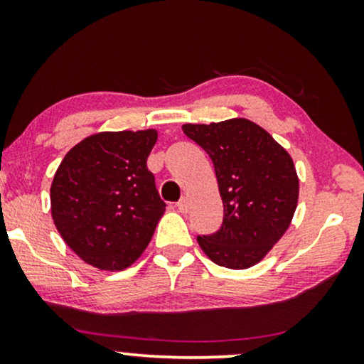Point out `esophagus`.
I'll return each instance as SVG.
<instances>
[{
  "label": "esophagus",
  "mask_w": 364,
  "mask_h": 364,
  "mask_svg": "<svg viewBox=\"0 0 364 364\" xmlns=\"http://www.w3.org/2000/svg\"><path fill=\"white\" fill-rule=\"evenodd\" d=\"M177 208H178V212L186 213L188 210V198L187 197H182L181 200L177 202Z\"/></svg>",
  "instance_id": "34e87169"
}]
</instances>
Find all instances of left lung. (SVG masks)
<instances>
[{"label":"left lung","mask_w":364,"mask_h":364,"mask_svg":"<svg viewBox=\"0 0 364 364\" xmlns=\"http://www.w3.org/2000/svg\"><path fill=\"white\" fill-rule=\"evenodd\" d=\"M183 134L212 159L223 202V222L198 235L217 265L245 270L257 265L290 227L298 203V176L285 149L248 119L183 124Z\"/></svg>","instance_id":"1"}]
</instances>
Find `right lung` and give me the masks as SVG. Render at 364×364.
Returning <instances> with one entry per match:
<instances>
[{"label":"right lung","mask_w":364,"mask_h":364,"mask_svg":"<svg viewBox=\"0 0 364 364\" xmlns=\"http://www.w3.org/2000/svg\"><path fill=\"white\" fill-rule=\"evenodd\" d=\"M157 131L99 132L76 144L54 173L51 213L89 265L124 270L146 250L166 210L147 157Z\"/></svg>","instance_id":"obj_1"}]
</instances>
